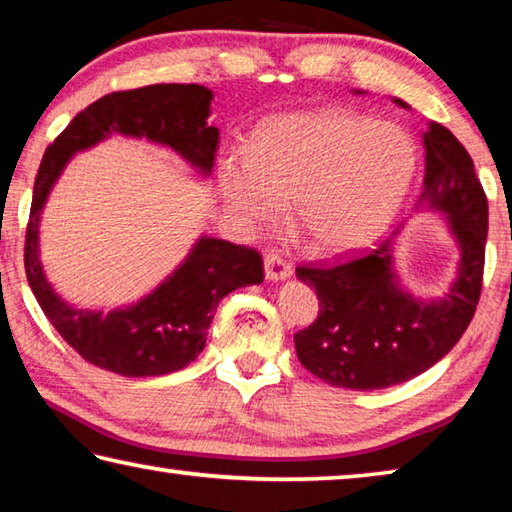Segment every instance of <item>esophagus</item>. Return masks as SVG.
<instances>
[{"instance_id":"obj_1","label":"esophagus","mask_w":512,"mask_h":512,"mask_svg":"<svg viewBox=\"0 0 512 512\" xmlns=\"http://www.w3.org/2000/svg\"><path fill=\"white\" fill-rule=\"evenodd\" d=\"M264 271H266V280L277 282V280H287L291 275V264L284 259L277 250H268L264 255Z\"/></svg>"}]
</instances>
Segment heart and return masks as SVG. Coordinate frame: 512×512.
I'll return each mask as SVG.
<instances>
[{
    "mask_svg": "<svg viewBox=\"0 0 512 512\" xmlns=\"http://www.w3.org/2000/svg\"><path fill=\"white\" fill-rule=\"evenodd\" d=\"M418 169L413 135L350 110L282 115L259 128L253 151L219 164L225 205L248 223H293L325 255L370 244L395 219Z\"/></svg>",
    "mask_w": 512,
    "mask_h": 512,
    "instance_id": "b5f03b06",
    "label": "heart"
}]
</instances>
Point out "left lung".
Returning a JSON list of instances; mask_svg holds the SVG:
<instances>
[{"instance_id":"left-lung-1","label":"left lung","mask_w":512,"mask_h":512,"mask_svg":"<svg viewBox=\"0 0 512 512\" xmlns=\"http://www.w3.org/2000/svg\"><path fill=\"white\" fill-rule=\"evenodd\" d=\"M422 142L420 203L447 214L461 246L458 277L445 298H413L393 271L397 230L368 253L298 266L300 280L316 289L320 309L293 341L302 366L329 386L377 391L413 379L454 348L479 305L488 198L470 153L443 124L431 121Z\"/></svg>"}]
</instances>
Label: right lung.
Listing matches in <instances>:
<instances>
[{"mask_svg":"<svg viewBox=\"0 0 512 512\" xmlns=\"http://www.w3.org/2000/svg\"><path fill=\"white\" fill-rule=\"evenodd\" d=\"M210 101L212 92L194 83L112 92L81 110L42 155L24 241V268L49 323L92 366L124 377H158L185 368L203 352L221 298L264 280V262L255 248L212 237L198 239L185 262L151 296L110 314L67 305L42 271L40 212L67 160L119 133L169 146L207 176L219 149V128L207 124Z\"/></svg>","mask_w":512,"mask_h":512,"instance_id":"right-lung-1","label":"right lung"}]
</instances>
